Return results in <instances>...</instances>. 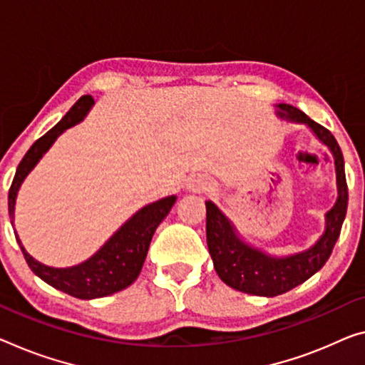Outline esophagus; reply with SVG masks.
I'll return each instance as SVG.
<instances>
[{
    "label": "esophagus",
    "mask_w": 365,
    "mask_h": 365,
    "mask_svg": "<svg viewBox=\"0 0 365 365\" xmlns=\"http://www.w3.org/2000/svg\"><path fill=\"white\" fill-rule=\"evenodd\" d=\"M207 186H209V184H207V182L200 181V179H197V181H195V179H194L192 182H189L187 189H189V190H192V192H200V190H205V189H207Z\"/></svg>",
    "instance_id": "34e87169"
}]
</instances>
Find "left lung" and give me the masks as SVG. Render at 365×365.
Instances as JSON below:
<instances>
[{
    "label": "left lung",
    "instance_id": "8db88e82",
    "mask_svg": "<svg viewBox=\"0 0 365 365\" xmlns=\"http://www.w3.org/2000/svg\"><path fill=\"white\" fill-rule=\"evenodd\" d=\"M274 108H276V115L289 124L307 125L313 135L331 151L336 168L338 199L324 214V232L315 241V245L299 253L285 256L266 253L245 241L233 222L214 202L205 200L207 246L218 277L228 287L259 297H276L289 292L318 272L331 255L347 210L344 158L333 133L294 106L276 104Z\"/></svg>",
    "mask_w": 365,
    "mask_h": 365
}]
</instances>
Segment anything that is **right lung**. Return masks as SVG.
Wrapping results in <instances>:
<instances>
[{
	"mask_svg": "<svg viewBox=\"0 0 365 365\" xmlns=\"http://www.w3.org/2000/svg\"><path fill=\"white\" fill-rule=\"evenodd\" d=\"M93 106L94 99L89 94L78 99L73 104V108L63 115V119L53 128H50L46 135L38 138L24 155L18 170H16L8 195L11 225H14L16 199H18L21 184L24 182L27 175L37 166L42 156L55 143V140L66 128L80 124ZM176 199V195H168V197L142 207L91 257L70 267H52L42 264L41 261H37L36 257L27 253L16 230L14 235L27 264L37 277H41L43 282L52 285L57 290H61V292L76 297V299L93 300L119 292V290L135 282L140 271H142L145 257H147L150 241L153 238L155 230L170 214Z\"/></svg>",
	"mask_w": 365,
	"mask_h": 365,
	"instance_id": "add662e5",
	"label": "right lung"
}]
</instances>
